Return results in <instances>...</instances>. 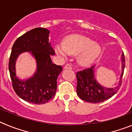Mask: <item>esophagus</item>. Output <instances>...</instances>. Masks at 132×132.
<instances>
[{
    "label": "esophagus",
    "mask_w": 132,
    "mask_h": 132,
    "mask_svg": "<svg viewBox=\"0 0 132 132\" xmlns=\"http://www.w3.org/2000/svg\"><path fill=\"white\" fill-rule=\"evenodd\" d=\"M64 68L65 69H70V70H71V69H72V64H70V63L66 64L65 65V66H64Z\"/></svg>",
    "instance_id": "1"
}]
</instances>
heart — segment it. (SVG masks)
<instances>
[{"mask_svg": "<svg viewBox=\"0 0 132 132\" xmlns=\"http://www.w3.org/2000/svg\"><path fill=\"white\" fill-rule=\"evenodd\" d=\"M56 53L66 58L70 54L78 55V61L82 66H89L96 60L101 53V48L93 41L81 35H71L66 38L64 43L56 45Z\"/></svg>", "mask_w": 132, "mask_h": 132, "instance_id": "heart-1", "label": "heart"}]
</instances>
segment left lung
Returning a JSON list of instances; mask_svg holds the SVG:
<instances>
[{"label": "left lung", "mask_w": 132, "mask_h": 132, "mask_svg": "<svg viewBox=\"0 0 132 132\" xmlns=\"http://www.w3.org/2000/svg\"><path fill=\"white\" fill-rule=\"evenodd\" d=\"M122 73L118 85L114 88H105L100 85L94 78V66L76 73L77 93L81 99L89 103H97L109 99L119 90L125 68V57L122 54Z\"/></svg>", "instance_id": "8db88e82"}]
</instances>
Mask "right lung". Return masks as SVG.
Instances as JSON below:
<instances>
[{
  "label": "right lung",
  "mask_w": 132,
  "mask_h": 132,
  "mask_svg": "<svg viewBox=\"0 0 132 132\" xmlns=\"http://www.w3.org/2000/svg\"><path fill=\"white\" fill-rule=\"evenodd\" d=\"M49 31L45 28L33 29L18 37L14 42L10 54L8 68L12 87L23 100L37 104H45L53 98L57 88V78L62 66L52 63L51 55L55 52L48 42ZM23 52H31L37 62L34 76L26 81L15 76V64L17 56Z\"/></svg>",
  "instance_id": "obj_1"
}]
</instances>
